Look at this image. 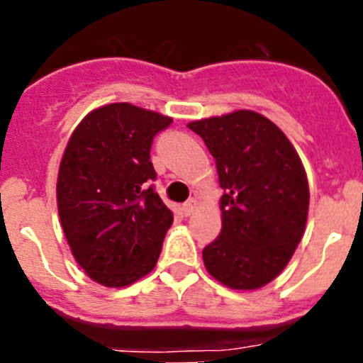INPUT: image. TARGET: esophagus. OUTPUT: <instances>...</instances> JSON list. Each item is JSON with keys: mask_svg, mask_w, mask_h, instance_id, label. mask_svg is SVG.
Wrapping results in <instances>:
<instances>
[{"mask_svg": "<svg viewBox=\"0 0 363 363\" xmlns=\"http://www.w3.org/2000/svg\"><path fill=\"white\" fill-rule=\"evenodd\" d=\"M196 205H199V202H196L195 199H189L188 202L182 205V214H184V216H191L193 212L196 211Z\"/></svg>", "mask_w": 363, "mask_h": 363, "instance_id": "34e87169", "label": "esophagus"}]
</instances>
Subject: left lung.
Listing matches in <instances>:
<instances>
[{
    "instance_id": "1",
    "label": "left lung",
    "mask_w": 363,
    "mask_h": 363,
    "mask_svg": "<svg viewBox=\"0 0 363 363\" xmlns=\"http://www.w3.org/2000/svg\"><path fill=\"white\" fill-rule=\"evenodd\" d=\"M216 160L223 188L221 233L202 256L214 279L256 290L276 279L298 246L309 211L303 164L286 135L265 116L237 111L193 121Z\"/></svg>"
}]
</instances>
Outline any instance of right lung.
<instances>
[{
  "instance_id": "obj_1",
  "label": "right lung",
  "mask_w": 363,
  "mask_h": 363,
  "mask_svg": "<svg viewBox=\"0 0 363 363\" xmlns=\"http://www.w3.org/2000/svg\"><path fill=\"white\" fill-rule=\"evenodd\" d=\"M172 117L131 104L89 112L69 137L57 175V211L87 276L123 288L155 269L174 214L151 181L152 140Z\"/></svg>"
}]
</instances>
